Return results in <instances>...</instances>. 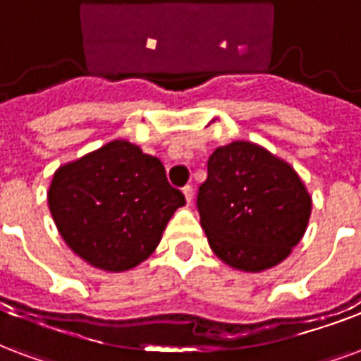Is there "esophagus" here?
I'll return each mask as SVG.
<instances>
[{
  "label": "esophagus",
  "instance_id": "34e87169",
  "mask_svg": "<svg viewBox=\"0 0 361 361\" xmlns=\"http://www.w3.org/2000/svg\"><path fill=\"white\" fill-rule=\"evenodd\" d=\"M183 195H185L188 204H191V201H193V188H191V185H185V188H183Z\"/></svg>",
  "mask_w": 361,
  "mask_h": 361
}]
</instances>
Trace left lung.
Segmentation results:
<instances>
[{"label":"left lung","instance_id":"obj_1","mask_svg":"<svg viewBox=\"0 0 361 361\" xmlns=\"http://www.w3.org/2000/svg\"><path fill=\"white\" fill-rule=\"evenodd\" d=\"M197 210L214 255L243 271H262L302 239L312 199L298 173L248 141L218 147L197 193Z\"/></svg>","mask_w":361,"mask_h":361}]
</instances>
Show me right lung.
<instances>
[{
  "label": "right lung",
  "instance_id": "1",
  "mask_svg": "<svg viewBox=\"0 0 361 361\" xmlns=\"http://www.w3.org/2000/svg\"><path fill=\"white\" fill-rule=\"evenodd\" d=\"M47 202L76 255L95 268L124 271L151 256L185 197L168 183L157 157L116 140L59 168Z\"/></svg>",
  "mask_w": 361,
  "mask_h": 361
}]
</instances>
